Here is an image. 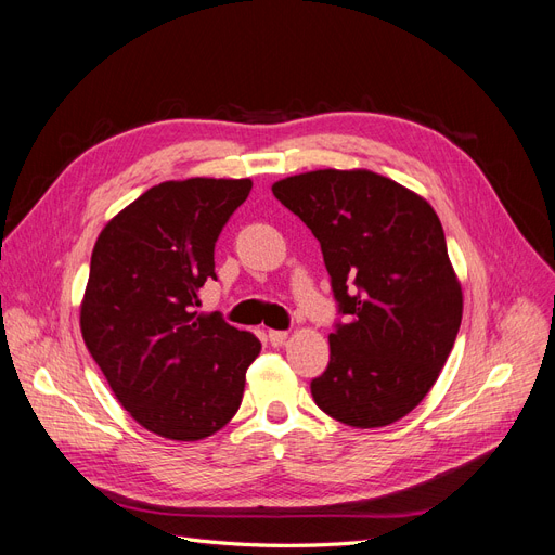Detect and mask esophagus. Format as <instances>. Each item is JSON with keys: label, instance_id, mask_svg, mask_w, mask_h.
<instances>
[{"label": "esophagus", "instance_id": "1", "mask_svg": "<svg viewBox=\"0 0 555 555\" xmlns=\"http://www.w3.org/2000/svg\"><path fill=\"white\" fill-rule=\"evenodd\" d=\"M287 331H268V340H271V345H282L287 340Z\"/></svg>", "mask_w": 555, "mask_h": 555}]
</instances>
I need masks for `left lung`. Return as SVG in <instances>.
Segmentation results:
<instances>
[{
	"mask_svg": "<svg viewBox=\"0 0 555 555\" xmlns=\"http://www.w3.org/2000/svg\"><path fill=\"white\" fill-rule=\"evenodd\" d=\"M273 194L322 245L347 314L328 335V367L310 384L317 408L351 428L398 422L438 382L463 317L440 217L424 196L365 169L289 176Z\"/></svg>",
	"mask_w": 555,
	"mask_h": 555,
	"instance_id": "obj_1",
	"label": "left lung"
}]
</instances>
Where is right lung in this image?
<instances>
[{"mask_svg":"<svg viewBox=\"0 0 555 555\" xmlns=\"http://www.w3.org/2000/svg\"><path fill=\"white\" fill-rule=\"evenodd\" d=\"M251 190L249 178H188L150 188L102 229L80 304L86 347L131 418L194 442L238 412L261 343L198 314L215 280V243Z\"/></svg>","mask_w":555,"mask_h":555,"instance_id":"1","label":"right lung"}]
</instances>
